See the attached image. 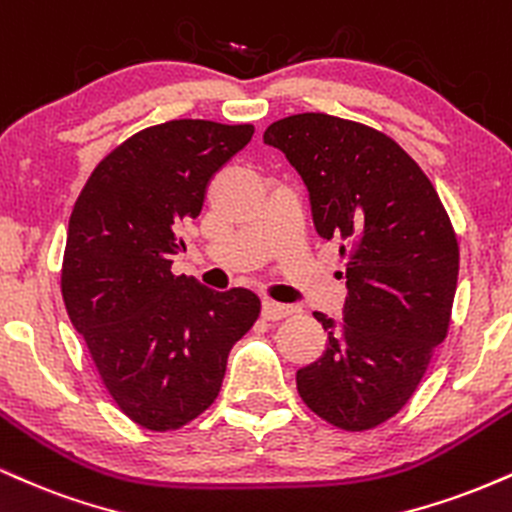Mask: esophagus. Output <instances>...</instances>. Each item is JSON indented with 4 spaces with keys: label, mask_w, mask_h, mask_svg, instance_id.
<instances>
[{
    "label": "esophagus",
    "mask_w": 512,
    "mask_h": 512,
    "mask_svg": "<svg viewBox=\"0 0 512 512\" xmlns=\"http://www.w3.org/2000/svg\"><path fill=\"white\" fill-rule=\"evenodd\" d=\"M292 314H294L292 306L278 304V302H263V318H266V321H282V318Z\"/></svg>",
    "instance_id": "esophagus-1"
}]
</instances>
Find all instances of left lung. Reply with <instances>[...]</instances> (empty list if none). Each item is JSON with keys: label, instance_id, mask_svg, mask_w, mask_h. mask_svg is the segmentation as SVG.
<instances>
[{"label": "left lung", "instance_id": "left-lung-1", "mask_svg": "<svg viewBox=\"0 0 512 512\" xmlns=\"http://www.w3.org/2000/svg\"><path fill=\"white\" fill-rule=\"evenodd\" d=\"M280 148L309 189L323 239L347 256L345 326L314 314L326 350L297 371L299 398L342 431H369L410 402L446 340L460 246L422 167L383 131L323 112L278 119Z\"/></svg>", "mask_w": 512, "mask_h": 512}]
</instances>
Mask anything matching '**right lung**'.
Listing matches in <instances>:
<instances>
[{
  "mask_svg": "<svg viewBox=\"0 0 512 512\" xmlns=\"http://www.w3.org/2000/svg\"><path fill=\"white\" fill-rule=\"evenodd\" d=\"M251 136L254 124L208 119L148 126L98 162L71 210L66 314L102 386L143 429H182L206 412L232 345L261 314L254 292H213L172 273L184 246L179 230Z\"/></svg>",
  "mask_w": 512,
  "mask_h": 512,
  "instance_id": "right-lung-1",
  "label": "right lung"
}]
</instances>
